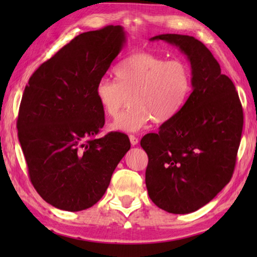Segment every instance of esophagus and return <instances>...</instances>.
<instances>
[{"mask_svg":"<svg viewBox=\"0 0 257 257\" xmlns=\"http://www.w3.org/2000/svg\"><path fill=\"white\" fill-rule=\"evenodd\" d=\"M129 139H130V143H132V145L135 146L138 144V138L136 136H134V135H130L129 136Z\"/></svg>","mask_w":257,"mask_h":257,"instance_id":"1","label":"esophagus"}]
</instances>
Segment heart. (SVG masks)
Listing matches in <instances>:
<instances>
[{"label": "heart", "mask_w": 257, "mask_h": 257, "mask_svg": "<svg viewBox=\"0 0 257 257\" xmlns=\"http://www.w3.org/2000/svg\"><path fill=\"white\" fill-rule=\"evenodd\" d=\"M114 75L116 81L101 78L94 94L107 116L118 114L130 96L132 106L111 124L119 132L136 133L152 119L156 123L169 122L185 106L193 87L191 70L184 61H168L144 51L121 61Z\"/></svg>", "instance_id": "b5f03b06"}]
</instances>
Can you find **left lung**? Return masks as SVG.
<instances>
[{
  "label": "left lung",
  "mask_w": 257,
  "mask_h": 257,
  "mask_svg": "<svg viewBox=\"0 0 257 257\" xmlns=\"http://www.w3.org/2000/svg\"><path fill=\"white\" fill-rule=\"evenodd\" d=\"M187 55L193 90L185 106L141 146L149 156L145 182L156 206L173 214L197 211L231 179L240 144L243 114L236 87L221 73L210 50L193 36L152 37Z\"/></svg>",
  "instance_id": "left-lung-1"
}]
</instances>
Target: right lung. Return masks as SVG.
I'll return each instance as SVG.
<instances>
[{
  "label": "right lung",
  "mask_w": 257,
  "mask_h": 257,
  "mask_svg": "<svg viewBox=\"0 0 257 257\" xmlns=\"http://www.w3.org/2000/svg\"><path fill=\"white\" fill-rule=\"evenodd\" d=\"M124 42L121 26L78 35L25 87L17 128L28 175L41 197L60 210L96 204L130 149L122 133L96 138L105 120L94 94Z\"/></svg>",
  "instance_id": "1"
}]
</instances>
